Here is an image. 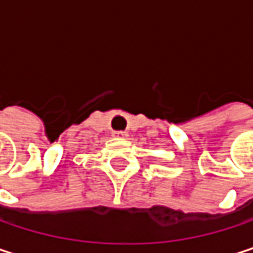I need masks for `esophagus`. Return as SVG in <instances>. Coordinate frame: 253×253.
Masks as SVG:
<instances>
[{"instance_id": "esophagus-1", "label": "esophagus", "mask_w": 253, "mask_h": 253, "mask_svg": "<svg viewBox=\"0 0 253 253\" xmlns=\"http://www.w3.org/2000/svg\"><path fill=\"white\" fill-rule=\"evenodd\" d=\"M113 134H114V136H119V137H126L127 131H123V130H114Z\"/></svg>"}]
</instances>
